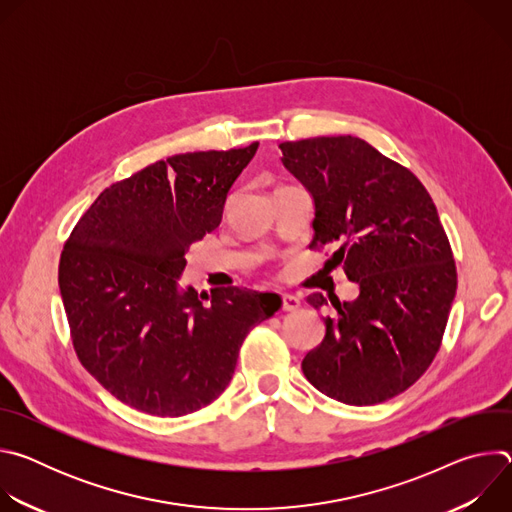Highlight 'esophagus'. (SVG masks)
<instances>
[{
	"mask_svg": "<svg viewBox=\"0 0 512 512\" xmlns=\"http://www.w3.org/2000/svg\"><path fill=\"white\" fill-rule=\"evenodd\" d=\"M300 306H302V302H300L298 296H291V294H283L281 296L283 312H296V310H300Z\"/></svg>",
	"mask_w": 512,
	"mask_h": 512,
	"instance_id": "obj_1",
	"label": "esophagus"
}]
</instances>
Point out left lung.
I'll use <instances>...</instances> for the list:
<instances>
[{
	"label": "left lung",
	"mask_w": 512,
	"mask_h": 512,
	"mask_svg": "<svg viewBox=\"0 0 512 512\" xmlns=\"http://www.w3.org/2000/svg\"><path fill=\"white\" fill-rule=\"evenodd\" d=\"M283 166L314 198V241L358 283L354 302L330 300L306 379L346 405L383 403L409 389L440 350L458 275L425 186L352 135L279 143ZM320 310L322 294L308 296Z\"/></svg>",
	"instance_id": "left-lung-1"
}]
</instances>
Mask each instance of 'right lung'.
<instances>
[{"mask_svg":"<svg viewBox=\"0 0 512 512\" xmlns=\"http://www.w3.org/2000/svg\"><path fill=\"white\" fill-rule=\"evenodd\" d=\"M257 148L143 168L105 188L64 243L58 285L77 356L137 411L180 417L212 403L249 330L281 308L277 294L247 287H216L210 298L180 287L188 247L221 225Z\"/></svg>","mask_w":512,"mask_h":512,"instance_id":"right-lung-1","label":"right lung"}]
</instances>
